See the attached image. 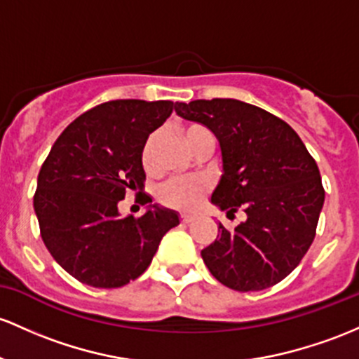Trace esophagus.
Returning <instances> with one entry per match:
<instances>
[{
  "label": "esophagus",
  "instance_id": "esophagus-1",
  "mask_svg": "<svg viewBox=\"0 0 359 359\" xmlns=\"http://www.w3.org/2000/svg\"><path fill=\"white\" fill-rule=\"evenodd\" d=\"M194 219L192 215H180V223H191Z\"/></svg>",
  "mask_w": 359,
  "mask_h": 359
}]
</instances>
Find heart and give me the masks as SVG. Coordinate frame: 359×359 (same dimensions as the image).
Masks as SVG:
<instances>
[{"instance_id": "heart-1", "label": "heart", "mask_w": 359, "mask_h": 359, "mask_svg": "<svg viewBox=\"0 0 359 359\" xmlns=\"http://www.w3.org/2000/svg\"><path fill=\"white\" fill-rule=\"evenodd\" d=\"M208 131L206 128L199 124H189L180 128V135L189 147L192 148L196 137L201 133ZM156 143V135H151L144 143L143 149H141V165L144 167V170H153V149H155ZM210 180L204 179V177H198V179H170L165 184H161L156 191V198L163 206L170 208V210L191 212L196 211L203 204L204 198L210 192Z\"/></svg>"}]
</instances>
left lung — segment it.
Listing matches in <instances>:
<instances>
[{"label":"left lung","mask_w":359,"mask_h":359,"mask_svg":"<svg viewBox=\"0 0 359 359\" xmlns=\"http://www.w3.org/2000/svg\"><path fill=\"white\" fill-rule=\"evenodd\" d=\"M175 112L206 126L222 147L223 175L211 203L247 219L201 250L219 283L235 291L278 285L312 245L325 191L313 156L290 124L235 98L177 102Z\"/></svg>","instance_id":"1"}]
</instances>
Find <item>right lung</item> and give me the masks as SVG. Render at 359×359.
Here are the masks:
<instances>
[{
    "mask_svg": "<svg viewBox=\"0 0 359 359\" xmlns=\"http://www.w3.org/2000/svg\"><path fill=\"white\" fill-rule=\"evenodd\" d=\"M170 100H110L74 119L42 163L34 194L41 237L59 266L83 285L121 288L151 264L177 212L153 204L121 218L126 191L144 187L141 149L170 116ZM151 203L144 194L143 204Z\"/></svg>",
    "mask_w": 359,
    "mask_h": 359,
    "instance_id": "obj_1",
    "label": "right lung"
}]
</instances>
